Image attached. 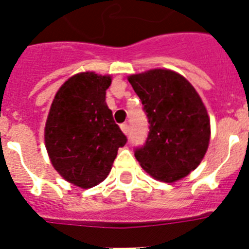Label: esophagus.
Here are the masks:
<instances>
[{
	"label": "esophagus",
	"instance_id": "34e87169",
	"mask_svg": "<svg viewBox=\"0 0 249 249\" xmlns=\"http://www.w3.org/2000/svg\"><path fill=\"white\" fill-rule=\"evenodd\" d=\"M120 129H122V131L124 132L125 135H127V134H129V125H127L126 123H124V124H122V125H120Z\"/></svg>",
	"mask_w": 249,
	"mask_h": 249
}]
</instances>
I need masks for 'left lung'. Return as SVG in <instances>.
Segmentation results:
<instances>
[{"instance_id":"obj_1","label":"left lung","mask_w":249,"mask_h":249,"mask_svg":"<svg viewBox=\"0 0 249 249\" xmlns=\"http://www.w3.org/2000/svg\"><path fill=\"white\" fill-rule=\"evenodd\" d=\"M129 82L149 123L145 143L135 149L137 161L162 182L185 177L199 166L210 143V118L199 94L170 70L132 74Z\"/></svg>"}]
</instances>
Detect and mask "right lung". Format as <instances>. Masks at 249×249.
<instances>
[{
  "label": "right lung",
  "instance_id": "add662e5",
  "mask_svg": "<svg viewBox=\"0 0 249 249\" xmlns=\"http://www.w3.org/2000/svg\"><path fill=\"white\" fill-rule=\"evenodd\" d=\"M109 76L74 74L62 84L50 107L44 141L53 166L77 187L88 189L106 179L126 136L106 104Z\"/></svg>",
  "mask_w": 249,
  "mask_h": 249
}]
</instances>
